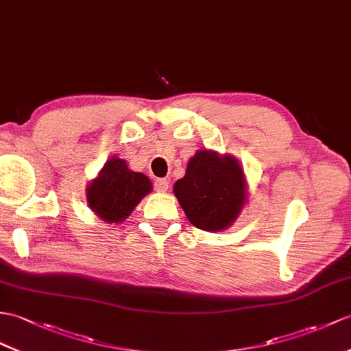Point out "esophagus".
Here are the masks:
<instances>
[{"label":"esophagus","mask_w":351,"mask_h":351,"mask_svg":"<svg viewBox=\"0 0 351 351\" xmlns=\"http://www.w3.org/2000/svg\"><path fill=\"white\" fill-rule=\"evenodd\" d=\"M154 189H156L157 191H161V193H166L167 189H169V181L166 178H158L154 181Z\"/></svg>","instance_id":"34e87169"}]
</instances>
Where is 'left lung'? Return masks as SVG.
<instances>
[{
    "mask_svg": "<svg viewBox=\"0 0 351 351\" xmlns=\"http://www.w3.org/2000/svg\"><path fill=\"white\" fill-rule=\"evenodd\" d=\"M175 195L193 226L218 232L229 227L245 202V181L238 161L213 151H199L189 161Z\"/></svg>",
    "mask_w": 351,
    "mask_h": 351,
    "instance_id": "8db88e82",
    "label": "left lung"
}]
</instances>
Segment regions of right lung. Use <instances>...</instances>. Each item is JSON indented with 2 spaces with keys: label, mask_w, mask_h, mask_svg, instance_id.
<instances>
[{
  "label": "right lung",
  "mask_w": 351,
  "mask_h": 351,
  "mask_svg": "<svg viewBox=\"0 0 351 351\" xmlns=\"http://www.w3.org/2000/svg\"><path fill=\"white\" fill-rule=\"evenodd\" d=\"M151 189V181L145 175L132 172L124 160L112 158L89 184L86 195L89 208L97 215L108 223H119Z\"/></svg>",
  "instance_id": "1"
}]
</instances>
